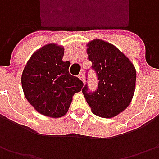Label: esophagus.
Returning <instances> with one entry per match:
<instances>
[{"label": "esophagus", "mask_w": 159, "mask_h": 159, "mask_svg": "<svg viewBox=\"0 0 159 159\" xmlns=\"http://www.w3.org/2000/svg\"><path fill=\"white\" fill-rule=\"evenodd\" d=\"M79 78L82 80L83 82L85 81V76H84V72H80V75H79Z\"/></svg>", "instance_id": "obj_1"}]
</instances>
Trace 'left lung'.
Instances as JSON below:
<instances>
[{"label": "left lung", "mask_w": 159, "mask_h": 159, "mask_svg": "<svg viewBox=\"0 0 159 159\" xmlns=\"http://www.w3.org/2000/svg\"><path fill=\"white\" fill-rule=\"evenodd\" d=\"M87 53L99 83L94 93H88L85 86L83 95L96 116L114 118L125 111L134 97L136 83L134 65L118 48L101 39L88 42Z\"/></svg>", "instance_id": "left-lung-1"}]
</instances>
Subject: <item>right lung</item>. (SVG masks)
<instances>
[{
    "label": "right lung",
    "mask_w": 159,
    "mask_h": 159,
    "mask_svg": "<svg viewBox=\"0 0 159 159\" xmlns=\"http://www.w3.org/2000/svg\"><path fill=\"white\" fill-rule=\"evenodd\" d=\"M64 48L48 43L37 49L25 64L21 77L24 95L38 112L50 118L64 116L74 94L83 82L69 73L70 63L64 62Z\"/></svg>",
    "instance_id": "obj_1"
}]
</instances>
